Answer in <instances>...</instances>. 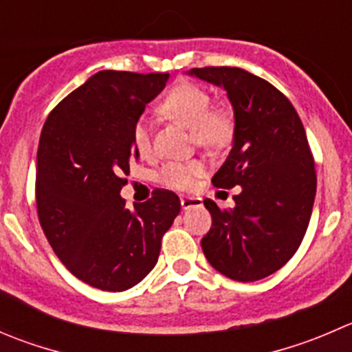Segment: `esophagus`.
Segmentation results:
<instances>
[{
    "label": "esophagus",
    "instance_id": "34e87169",
    "mask_svg": "<svg viewBox=\"0 0 352 352\" xmlns=\"http://www.w3.org/2000/svg\"><path fill=\"white\" fill-rule=\"evenodd\" d=\"M180 206H182V210H190V208H201V206H203V199H201V197H194V196L180 197Z\"/></svg>",
    "mask_w": 352,
    "mask_h": 352
}]
</instances>
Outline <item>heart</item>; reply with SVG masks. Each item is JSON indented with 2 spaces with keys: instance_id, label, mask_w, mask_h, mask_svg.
<instances>
[{
  "instance_id": "heart-1",
  "label": "heart",
  "mask_w": 352,
  "mask_h": 352,
  "mask_svg": "<svg viewBox=\"0 0 352 352\" xmlns=\"http://www.w3.org/2000/svg\"><path fill=\"white\" fill-rule=\"evenodd\" d=\"M210 94L199 85L182 82L175 85L162 103L163 113L182 122L192 129L197 144L204 148H221L228 144L234 135V120L225 110H208ZM132 142L141 155L151 149V132L144 118H139L132 129ZM203 173V163L168 162L158 173V182L168 189L186 190L192 186L194 179Z\"/></svg>"
}]
</instances>
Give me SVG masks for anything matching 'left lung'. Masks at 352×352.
<instances>
[{
    "label": "left lung",
    "instance_id": "8db88e82",
    "mask_svg": "<svg viewBox=\"0 0 352 352\" xmlns=\"http://www.w3.org/2000/svg\"><path fill=\"white\" fill-rule=\"evenodd\" d=\"M187 74L227 91L234 141L211 182L223 189L241 187L230 210L204 199L211 228L201 248L225 277L261 280L294 256L311 218L316 173L305 127L291 101L265 78L237 67Z\"/></svg>",
    "mask_w": 352,
    "mask_h": 352
}]
</instances>
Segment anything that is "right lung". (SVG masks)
I'll return each instance as SVG.
<instances>
[{
  "label": "right lung",
  "instance_id": "1",
  "mask_svg": "<svg viewBox=\"0 0 352 352\" xmlns=\"http://www.w3.org/2000/svg\"><path fill=\"white\" fill-rule=\"evenodd\" d=\"M168 74L103 70L56 104L37 149L36 204L54 254L85 284L120 292L155 268L180 211L177 194L153 190L125 206L122 187L139 158L132 129Z\"/></svg>",
  "mask_w": 352,
  "mask_h": 352
}]
</instances>
